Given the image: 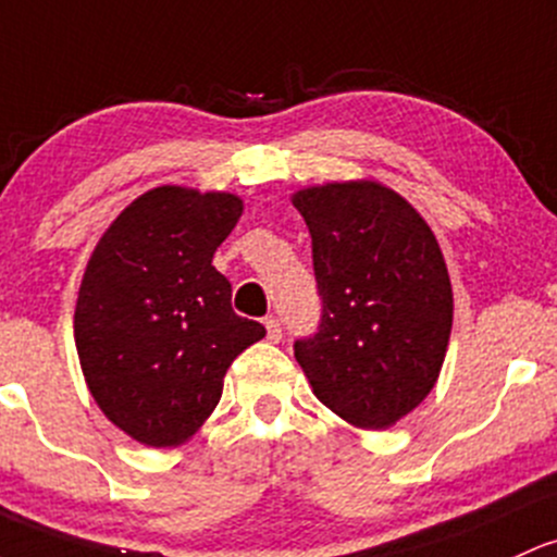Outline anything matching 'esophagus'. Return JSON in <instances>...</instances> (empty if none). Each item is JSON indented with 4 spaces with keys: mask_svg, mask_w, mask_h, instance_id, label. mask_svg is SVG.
<instances>
[{
    "mask_svg": "<svg viewBox=\"0 0 557 557\" xmlns=\"http://www.w3.org/2000/svg\"><path fill=\"white\" fill-rule=\"evenodd\" d=\"M264 327H267V338L272 341V344H280V338H283V327H280L277 317L269 314L264 320Z\"/></svg>",
    "mask_w": 557,
    "mask_h": 557,
    "instance_id": "esophagus-1",
    "label": "esophagus"
}]
</instances>
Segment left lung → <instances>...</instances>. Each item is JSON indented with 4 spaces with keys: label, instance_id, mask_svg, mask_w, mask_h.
Here are the masks:
<instances>
[{
    "label": "left lung",
    "instance_id": "obj_1",
    "mask_svg": "<svg viewBox=\"0 0 557 557\" xmlns=\"http://www.w3.org/2000/svg\"><path fill=\"white\" fill-rule=\"evenodd\" d=\"M311 235L320 327L293 344L311 391L338 418L388 428L436 386L451 333V283L436 235L377 182L298 189Z\"/></svg>",
    "mask_w": 557,
    "mask_h": 557
}]
</instances>
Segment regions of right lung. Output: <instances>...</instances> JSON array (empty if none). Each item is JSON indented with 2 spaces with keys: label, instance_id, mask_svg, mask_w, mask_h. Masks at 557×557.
Segmentation results:
<instances>
[{
  "label": "right lung",
  "instance_id": "1",
  "mask_svg": "<svg viewBox=\"0 0 557 557\" xmlns=\"http://www.w3.org/2000/svg\"><path fill=\"white\" fill-rule=\"evenodd\" d=\"M232 193L163 185L106 230L78 288L73 335L97 407L148 447L185 444L222 399L224 375L264 325L232 311L213 253L235 230Z\"/></svg>",
  "mask_w": 557,
  "mask_h": 557
}]
</instances>
